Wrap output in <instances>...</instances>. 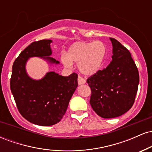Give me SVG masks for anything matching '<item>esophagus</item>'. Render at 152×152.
Returning <instances> with one entry per match:
<instances>
[{
  "label": "esophagus",
  "mask_w": 152,
  "mask_h": 152,
  "mask_svg": "<svg viewBox=\"0 0 152 152\" xmlns=\"http://www.w3.org/2000/svg\"><path fill=\"white\" fill-rule=\"evenodd\" d=\"M78 85L85 84V83H86V80H85L84 78L81 77V76H78Z\"/></svg>",
  "instance_id": "obj_1"
}]
</instances>
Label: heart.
<instances>
[{
    "instance_id": "b5f03b06",
    "label": "heart",
    "mask_w": 152,
    "mask_h": 152,
    "mask_svg": "<svg viewBox=\"0 0 152 152\" xmlns=\"http://www.w3.org/2000/svg\"><path fill=\"white\" fill-rule=\"evenodd\" d=\"M106 56V47L102 41H80L73 43L61 60L67 68H71L73 63H76L82 74L90 76L102 69Z\"/></svg>"
}]
</instances>
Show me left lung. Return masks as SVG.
<instances>
[{"mask_svg":"<svg viewBox=\"0 0 152 152\" xmlns=\"http://www.w3.org/2000/svg\"><path fill=\"white\" fill-rule=\"evenodd\" d=\"M112 43V61L106 69L87 79L91 90L90 104L101 117H118L133 106L139 75L130 52L114 38Z\"/></svg>","mask_w":152,"mask_h":152,"instance_id":"8db88e82","label":"left lung"}]
</instances>
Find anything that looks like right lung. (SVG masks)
<instances>
[{
  "label": "right lung",
  "mask_w": 152,
  "mask_h": 152,
  "mask_svg": "<svg viewBox=\"0 0 152 152\" xmlns=\"http://www.w3.org/2000/svg\"><path fill=\"white\" fill-rule=\"evenodd\" d=\"M51 40L36 41L26 47L15 60L12 68L10 90L20 114L31 123L51 126L61 121L78 86L75 73L63 76L49 71L42 78H32L26 71L28 60L39 57L49 64L60 62L50 57Z\"/></svg>",
  "instance_id": "add662e5"
}]
</instances>
